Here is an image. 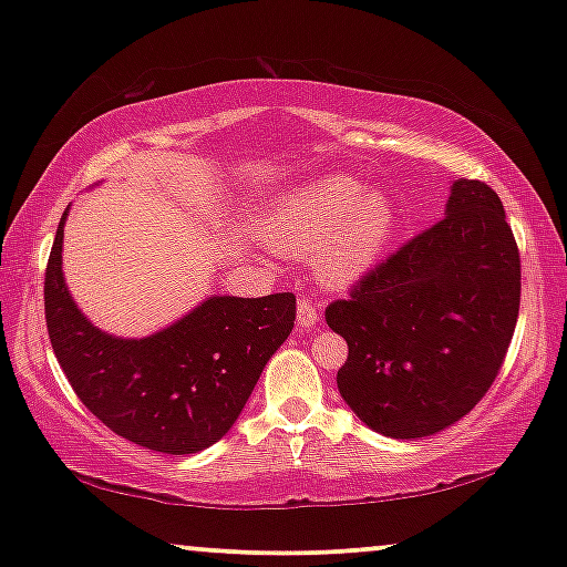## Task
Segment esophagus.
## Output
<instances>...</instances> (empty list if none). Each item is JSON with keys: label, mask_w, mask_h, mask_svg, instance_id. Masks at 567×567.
<instances>
[{"label": "esophagus", "mask_w": 567, "mask_h": 567, "mask_svg": "<svg viewBox=\"0 0 567 567\" xmlns=\"http://www.w3.org/2000/svg\"><path fill=\"white\" fill-rule=\"evenodd\" d=\"M297 322H299L301 330L315 328V324L320 322V312H317V307L309 299H299V305H297Z\"/></svg>", "instance_id": "34e87169"}]
</instances>
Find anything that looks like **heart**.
Wrapping results in <instances>:
<instances>
[{
    "instance_id": "obj_1",
    "label": "heart",
    "mask_w": 567,
    "mask_h": 567,
    "mask_svg": "<svg viewBox=\"0 0 567 567\" xmlns=\"http://www.w3.org/2000/svg\"><path fill=\"white\" fill-rule=\"evenodd\" d=\"M398 227L394 206L382 193L348 175H330L289 193L266 219L270 250L305 258L317 250V270L332 286L367 276Z\"/></svg>"
}]
</instances>
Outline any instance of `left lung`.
Wrapping results in <instances>:
<instances>
[{
  "label": "left lung",
  "instance_id": "1",
  "mask_svg": "<svg viewBox=\"0 0 567 567\" xmlns=\"http://www.w3.org/2000/svg\"><path fill=\"white\" fill-rule=\"evenodd\" d=\"M518 301L522 258L498 193L460 177L444 219L324 309L348 343L340 394L390 439L444 431L498 377Z\"/></svg>",
  "mask_w": 567,
  "mask_h": 567
}]
</instances>
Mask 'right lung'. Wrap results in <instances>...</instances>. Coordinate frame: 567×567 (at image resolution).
I'll return each mask as SVG.
<instances>
[{"instance_id": "add662e5", "label": "right lung", "mask_w": 567, "mask_h": 567, "mask_svg": "<svg viewBox=\"0 0 567 567\" xmlns=\"http://www.w3.org/2000/svg\"><path fill=\"white\" fill-rule=\"evenodd\" d=\"M61 216L45 266V328L64 374L97 421L162 454H196L216 444L297 320L293 293L260 299L208 297L150 338H115L95 328L61 274Z\"/></svg>"}]
</instances>
